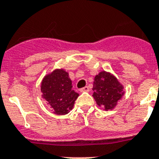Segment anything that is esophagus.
Returning <instances> with one entry per match:
<instances>
[{"label":"esophagus","instance_id":"1","mask_svg":"<svg viewBox=\"0 0 159 159\" xmlns=\"http://www.w3.org/2000/svg\"><path fill=\"white\" fill-rule=\"evenodd\" d=\"M89 88L88 87V86H85V87L81 88V89H80V92H89Z\"/></svg>","mask_w":159,"mask_h":159}]
</instances>
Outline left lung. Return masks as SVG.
Listing matches in <instances>:
<instances>
[{
	"mask_svg": "<svg viewBox=\"0 0 159 159\" xmlns=\"http://www.w3.org/2000/svg\"><path fill=\"white\" fill-rule=\"evenodd\" d=\"M123 89V85L112 73L102 70L94 77L92 96L103 110H112L125 93Z\"/></svg>",
	"mask_w": 159,
	"mask_h": 159,
	"instance_id": "left-lung-1",
	"label": "left lung"
}]
</instances>
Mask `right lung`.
<instances>
[{"instance_id":"obj_1","label":"right lung","mask_w":159,"mask_h":159,"mask_svg":"<svg viewBox=\"0 0 159 159\" xmlns=\"http://www.w3.org/2000/svg\"><path fill=\"white\" fill-rule=\"evenodd\" d=\"M69 73L64 69H55L45 74L41 83V98L50 106L53 114L65 115L74 108L79 94L72 89Z\"/></svg>"}]
</instances>
